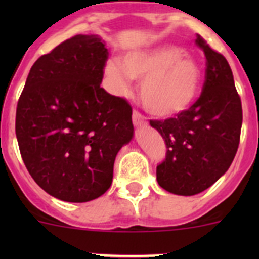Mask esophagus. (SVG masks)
<instances>
[{
    "label": "esophagus",
    "instance_id": "34e87169",
    "mask_svg": "<svg viewBox=\"0 0 259 259\" xmlns=\"http://www.w3.org/2000/svg\"><path fill=\"white\" fill-rule=\"evenodd\" d=\"M132 122H134V124L136 125V127H143V125L146 124V118L143 114L135 110L134 114H132Z\"/></svg>",
    "mask_w": 259,
    "mask_h": 259
}]
</instances>
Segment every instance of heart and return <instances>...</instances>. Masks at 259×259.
<instances>
[{
	"instance_id": "heart-1",
	"label": "heart",
	"mask_w": 259,
	"mask_h": 259,
	"mask_svg": "<svg viewBox=\"0 0 259 259\" xmlns=\"http://www.w3.org/2000/svg\"><path fill=\"white\" fill-rule=\"evenodd\" d=\"M106 72L118 89L125 91L130 77L143 80L140 98L150 114L171 116L183 113L196 100L201 71L196 61L171 45L131 53L123 59L109 61Z\"/></svg>"
}]
</instances>
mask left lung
<instances>
[{
    "label": "left lung",
    "mask_w": 259,
    "mask_h": 259,
    "mask_svg": "<svg viewBox=\"0 0 259 259\" xmlns=\"http://www.w3.org/2000/svg\"><path fill=\"white\" fill-rule=\"evenodd\" d=\"M196 45L206 57L200 97L175 118L150 120L167 148L157 166V182L179 196L201 193L230 168L242 124L241 100L227 59L200 35Z\"/></svg>",
    "instance_id": "left-lung-1"
}]
</instances>
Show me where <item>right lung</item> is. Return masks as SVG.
<instances>
[{"instance_id":"obj_1","label":"right lung","mask_w":259,"mask_h":259,"mask_svg":"<svg viewBox=\"0 0 259 259\" xmlns=\"http://www.w3.org/2000/svg\"><path fill=\"white\" fill-rule=\"evenodd\" d=\"M107 57L97 36L68 38L33 63L18 101L23 162L58 200L102 196L113 182L116 154L134 136L131 105L101 88Z\"/></svg>"}]
</instances>
